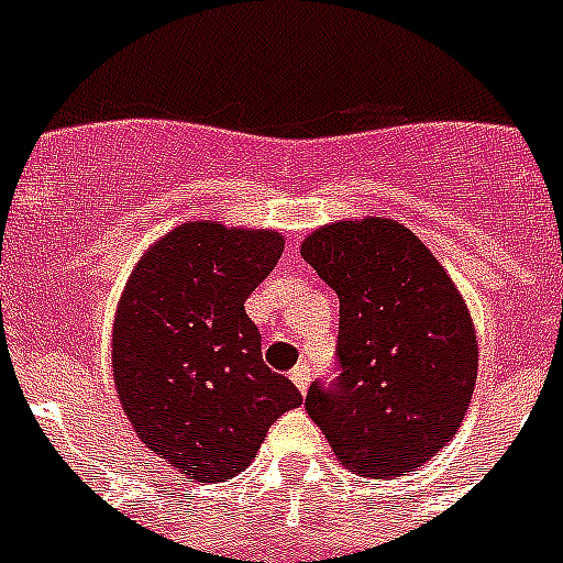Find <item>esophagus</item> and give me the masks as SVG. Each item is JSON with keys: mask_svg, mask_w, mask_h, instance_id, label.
<instances>
[{"mask_svg": "<svg viewBox=\"0 0 563 563\" xmlns=\"http://www.w3.org/2000/svg\"><path fill=\"white\" fill-rule=\"evenodd\" d=\"M290 380L296 383V389L301 391V395H307V389H310V366H307V363H298L296 369L290 372Z\"/></svg>", "mask_w": 563, "mask_h": 563, "instance_id": "1", "label": "esophagus"}]
</instances>
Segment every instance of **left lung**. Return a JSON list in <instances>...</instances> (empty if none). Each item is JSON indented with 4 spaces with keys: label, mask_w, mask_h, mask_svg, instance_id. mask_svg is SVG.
I'll use <instances>...</instances> for the list:
<instances>
[{
    "label": "left lung",
    "mask_w": 563,
    "mask_h": 563,
    "mask_svg": "<svg viewBox=\"0 0 563 563\" xmlns=\"http://www.w3.org/2000/svg\"><path fill=\"white\" fill-rule=\"evenodd\" d=\"M301 256L341 301L338 377L312 383L307 411L350 471L409 474L449 445L471 406V312L437 256L395 220L318 228Z\"/></svg>",
    "instance_id": "left-lung-1"
}]
</instances>
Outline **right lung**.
Instances as JSON below:
<instances>
[{
    "label": "right lung",
    "instance_id": "right-lung-1",
    "mask_svg": "<svg viewBox=\"0 0 563 563\" xmlns=\"http://www.w3.org/2000/svg\"><path fill=\"white\" fill-rule=\"evenodd\" d=\"M285 251L276 231L186 222L154 242L118 305L112 375L141 442L186 482L245 471L301 391L262 361L245 298Z\"/></svg>",
    "mask_w": 563,
    "mask_h": 563
}]
</instances>
